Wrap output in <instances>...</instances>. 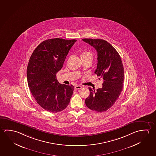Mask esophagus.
I'll return each instance as SVG.
<instances>
[{
  "mask_svg": "<svg viewBox=\"0 0 156 156\" xmlns=\"http://www.w3.org/2000/svg\"><path fill=\"white\" fill-rule=\"evenodd\" d=\"M82 86H80V85H76L74 87V89L75 90H79L80 89H82Z\"/></svg>",
  "mask_w": 156,
  "mask_h": 156,
  "instance_id": "esophagus-1",
  "label": "esophagus"
}]
</instances>
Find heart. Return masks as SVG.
<instances>
[{"mask_svg": "<svg viewBox=\"0 0 156 156\" xmlns=\"http://www.w3.org/2000/svg\"><path fill=\"white\" fill-rule=\"evenodd\" d=\"M80 57H81L82 60L87 59L92 60V54L91 53V51H83L81 52Z\"/></svg>", "mask_w": 156, "mask_h": 156, "instance_id": "heart-1", "label": "heart"}]
</instances>
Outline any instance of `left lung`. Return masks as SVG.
I'll return each instance as SVG.
<instances>
[{"mask_svg": "<svg viewBox=\"0 0 156 156\" xmlns=\"http://www.w3.org/2000/svg\"><path fill=\"white\" fill-rule=\"evenodd\" d=\"M97 52V69L94 73L102 78V87H89L90 95L85 100L88 108L97 112H105L114 105L122 91L124 69L119 54L109 42L102 39L84 38Z\"/></svg>", "mask_w": 156, "mask_h": 156, "instance_id": "obj_1", "label": "left lung"}]
</instances>
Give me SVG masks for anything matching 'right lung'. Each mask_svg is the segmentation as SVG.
Returning a JSON list of instances; mask_svg holds the SVG:
<instances>
[{"label": "right lung", "mask_w": 156, "mask_h": 156, "mask_svg": "<svg viewBox=\"0 0 156 156\" xmlns=\"http://www.w3.org/2000/svg\"><path fill=\"white\" fill-rule=\"evenodd\" d=\"M76 40L52 38L40 44L31 54L27 69L29 89L36 102L44 110L58 112L69 104L74 87L60 84L56 73Z\"/></svg>", "instance_id": "add662e5"}]
</instances>
